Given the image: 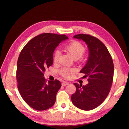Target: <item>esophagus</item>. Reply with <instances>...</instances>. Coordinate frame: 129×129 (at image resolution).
Segmentation results:
<instances>
[{
  "mask_svg": "<svg viewBox=\"0 0 129 129\" xmlns=\"http://www.w3.org/2000/svg\"><path fill=\"white\" fill-rule=\"evenodd\" d=\"M68 84H69V83H68V82H67V81H64L62 83V86H66V85H68Z\"/></svg>",
  "mask_w": 129,
  "mask_h": 129,
  "instance_id": "obj_1",
  "label": "esophagus"
}]
</instances>
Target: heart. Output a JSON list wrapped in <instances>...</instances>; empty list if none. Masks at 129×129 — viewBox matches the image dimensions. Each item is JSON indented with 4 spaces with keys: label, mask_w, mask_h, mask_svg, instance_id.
<instances>
[{
    "label": "heart",
    "mask_w": 129,
    "mask_h": 129,
    "mask_svg": "<svg viewBox=\"0 0 129 129\" xmlns=\"http://www.w3.org/2000/svg\"><path fill=\"white\" fill-rule=\"evenodd\" d=\"M65 50L72 56L74 59H80L83 55L85 52V48L78 41L73 40L65 46ZM60 55V52L57 50L54 52L53 55V61L54 62L58 61L59 57ZM75 70L73 68H62L59 70V74L64 78H68L70 77L72 74L75 73Z\"/></svg>",
    "instance_id": "heart-1"
}]
</instances>
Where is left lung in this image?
Listing matches in <instances>:
<instances>
[{
  "instance_id": "1",
  "label": "left lung",
  "mask_w": 129,
  "mask_h": 129,
  "mask_svg": "<svg viewBox=\"0 0 129 129\" xmlns=\"http://www.w3.org/2000/svg\"><path fill=\"white\" fill-rule=\"evenodd\" d=\"M74 38L86 43L89 56L86 64L80 72L87 78L86 85L74 83L76 92L72 101L76 107L83 110H91L99 106L108 96L113 81V59L106 46L97 38L89 34H78Z\"/></svg>"
}]
</instances>
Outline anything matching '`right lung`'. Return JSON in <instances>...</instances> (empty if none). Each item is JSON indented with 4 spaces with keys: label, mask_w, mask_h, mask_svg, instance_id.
I'll return each mask as SVG.
<instances>
[{
    "label": "right lung",
    "mask_w": 129,
    "mask_h": 129,
    "mask_svg": "<svg viewBox=\"0 0 129 129\" xmlns=\"http://www.w3.org/2000/svg\"><path fill=\"white\" fill-rule=\"evenodd\" d=\"M65 35L43 33L34 37L24 46L18 59L16 80L19 93L26 103L35 110L50 108L61 86L55 79L49 81L44 77L45 69L53 65V53Z\"/></svg>",
    "instance_id": "right-lung-1"
}]
</instances>
